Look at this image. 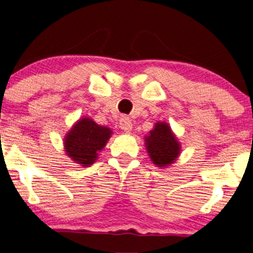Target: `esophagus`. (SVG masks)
Returning a JSON list of instances; mask_svg holds the SVG:
<instances>
[{
  "label": "esophagus",
  "mask_w": 253,
  "mask_h": 253,
  "mask_svg": "<svg viewBox=\"0 0 253 253\" xmlns=\"http://www.w3.org/2000/svg\"><path fill=\"white\" fill-rule=\"evenodd\" d=\"M120 128L124 130L125 133H130V130L133 128V124L132 120L129 118L124 117L120 119Z\"/></svg>",
  "instance_id": "obj_1"
}]
</instances>
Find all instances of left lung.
<instances>
[{
  "label": "left lung",
  "instance_id": "8db88e82",
  "mask_svg": "<svg viewBox=\"0 0 253 253\" xmlns=\"http://www.w3.org/2000/svg\"><path fill=\"white\" fill-rule=\"evenodd\" d=\"M144 144L150 161L158 168L173 164L181 151V144L166 121H157L154 128L144 136Z\"/></svg>",
  "mask_w": 253,
  "mask_h": 253
}]
</instances>
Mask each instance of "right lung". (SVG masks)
<instances>
[{
	"label": "right lung",
	"mask_w": 253,
	"mask_h": 253,
	"mask_svg": "<svg viewBox=\"0 0 253 253\" xmlns=\"http://www.w3.org/2000/svg\"><path fill=\"white\" fill-rule=\"evenodd\" d=\"M111 135L112 130L109 127L96 124L91 118L83 117L66 134L63 147L67 156L86 168L95 163Z\"/></svg>",
	"instance_id": "add662e5"
}]
</instances>
